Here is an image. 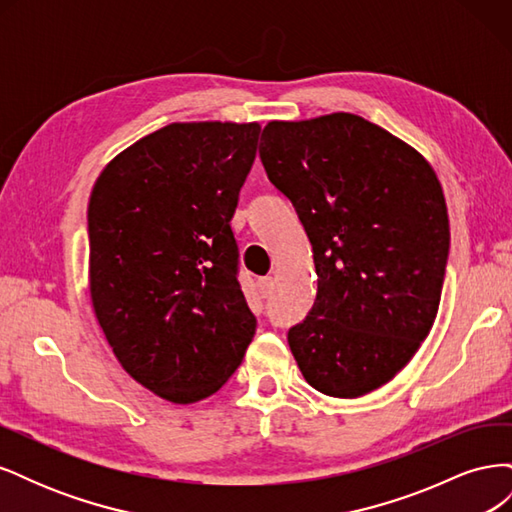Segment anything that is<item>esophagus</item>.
<instances>
[{
  "mask_svg": "<svg viewBox=\"0 0 512 512\" xmlns=\"http://www.w3.org/2000/svg\"><path fill=\"white\" fill-rule=\"evenodd\" d=\"M256 286H258L260 297H262V299H267V297H271V292H273L275 282H273V277H260V280L256 282Z\"/></svg>",
  "mask_w": 512,
  "mask_h": 512,
  "instance_id": "34e87169",
  "label": "esophagus"
}]
</instances>
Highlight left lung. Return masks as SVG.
Instances as JSON below:
<instances>
[{"label":"left lung","mask_w":512,"mask_h":512,"mask_svg":"<svg viewBox=\"0 0 512 512\" xmlns=\"http://www.w3.org/2000/svg\"><path fill=\"white\" fill-rule=\"evenodd\" d=\"M258 151L299 213L318 273L312 312L288 331L294 361L329 397L380 389L438 316L451 228L436 170L352 113L269 121Z\"/></svg>","instance_id":"1"}]
</instances>
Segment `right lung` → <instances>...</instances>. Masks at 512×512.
Returning <instances> with one entry per match:
<instances>
[{
  "instance_id": "right-lung-1",
  "label": "right lung",
  "mask_w": 512,
  "mask_h": 512,
  "mask_svg": "<svg viewBox=\"0 0 512 512\" xmlns=\"http://www.w3.org/2000/svg\"><path fill=\"white\" fill-rule=\"evenodd\" d=\"M260 123H170L104 166L87 207L89 292L108 346L173 404L220 391L256 318L230 220Z\"/></svg>"
}]
</instances>
